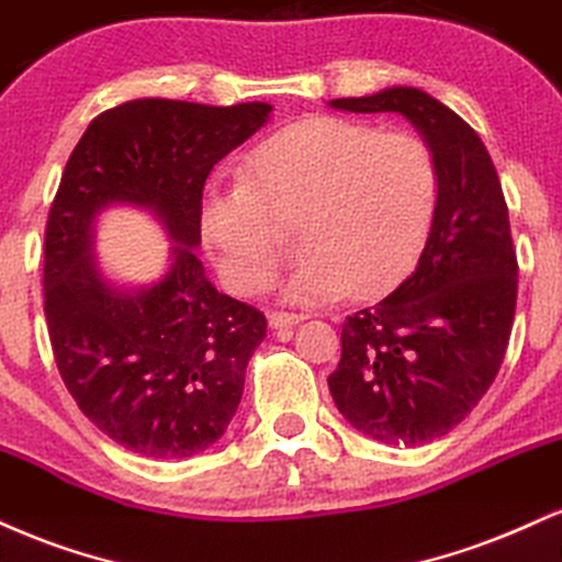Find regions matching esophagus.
<instances>
[{
  "instance_id": "esophagus-1",
  "label": "esophagus",
  "mask_w": 562,
  "mask_h": 562,
  "mask_svg": "<svg viewBox=\"0 0 562 562\" xmlns=\"http://www.w3.org/2000/svg\"><path fill=\"white\" fill-rule=\"evenodd\" d=\"M305 318V313H283V310H273V313L268 315L270 328H294L296 323H302Z\"/></svg>"
}]
</instances>
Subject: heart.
<instances>
[{
	"label": "heart",
	"mask_w": 562,
	"mask_h": 562,
	"mask_svg": "<svg viewBox=\"0 0 562 562\" xmlns=\"http://www.w3.org/2000/svg\"><path fill=\"white\" fill-rule=\"evenodd\" d=\"M439 210V165L411 131L310 117L249 151L241 187L210 196L202 234L236 292L276 281L300 231L307 257L286 294L328 302L349 289L375 300L418 266Z\"/></svg>",
	"instance_id": "1"
}]
</instances>
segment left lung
Masks as SVG:
<instances>
[{
    "instance_id": "obj_1",
    "label": "left lung",
    "mask_w": 562,
    "mask_h": 562,
    "mask_svg": "<svg viewBox=\"0 0 562 562\" xmlns=\"http://www.w3.org/2000/svg\"><path fill=\"white\" fill-rule=\"evenodd\" d=\"M349 112H402L439 165V210L413 276L341 326L328 375L339 413L384 445L418 447L463 424L503 366L518 300L507 202L476 131L411 86L334 99Z\"/></svg>"
}]
</instances>
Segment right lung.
<instances>
[{
	"instance_id": "right-lung-1",
	"label": "right lung",
	"mask_w": 562,
	"mask_h": 562,
	"mask_svg": "<svg viewBox=\"0 0 562 562\" xmlns=\"http://www.w3.org/2000/svg\"><path fill=\"white\" fill-rule=\"evenodd\" d=\"M231 108L134 99L104 110L72 149L44 228V315L63 384L99 431L147 458L183 460L226 431L268 321L204 279L202 191L210 170L268 121ZM149 206L179 241L171 273L117 293L98 279L88 228L104 203Z\"/></svg>"
}]
</instances>
